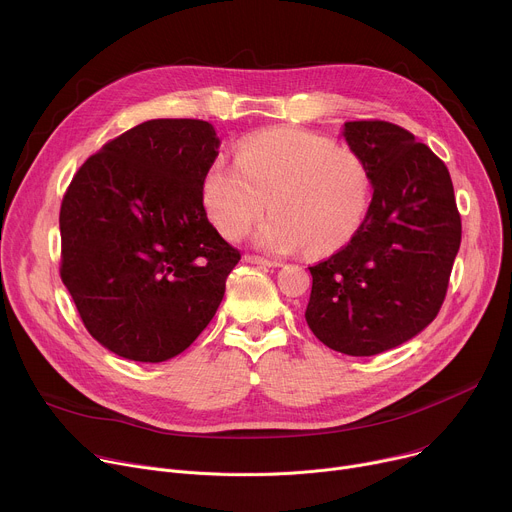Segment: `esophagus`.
<instances>
[{
  "instance_id": "esophagus-1",
  "label": "esophagus",
  "mask_w": 512,
  "mask_h": 512,
  "mask_svg": "<svg viewBox=\"0 0 512 512\" xmlns=\"http://www.w3.org/2000/svg\"><path fill=\"white\" fill-rule=\"evenodd\" d=\"M245 263L261 265V267H279L277 261H269V259H263V257H257V255H245Z\"/></svg>"
}]
</instances>
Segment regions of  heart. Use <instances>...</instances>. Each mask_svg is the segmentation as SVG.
<instances>
[{
  "instance_id": "b5f03b06",
  "label": "heart",
  "mask_w": 512,
  "mask_h": 512,
  "mask_svg": "<svg viewBox=\"0 0 512 512\" xmlns=\"http://www.w3.org/2000/svg\"><path fill=\"white\" fill-rule=\"evenodd\" d=\"M371 194L358 152L294 127L245 137L237 164L218 158L202 178L204 210L229 239H241L267 206L275 210L255 235V245L273 255L306 247L312 255L336 253L358 233Z\"/></svg>"
}]
</instances>
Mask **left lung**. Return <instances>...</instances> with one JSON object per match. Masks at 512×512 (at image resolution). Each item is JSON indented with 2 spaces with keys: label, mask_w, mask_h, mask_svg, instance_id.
Segmentation results:
<instances>
[{
  "label": "left lung",
  "mask_w": 512,
  "mask_h": 512,
  "mask_svg": "<svg viewBox=\"0 0 512 512\" xmlns=\"http://www.w3.org/2000/svg\"><path fill=\"white\" fill-rule=\"evenodd\" d=\"M348 148L367 162L373 200L352 241L310 267L306 322L336 352L391 350L440 312L462 223L446 164L387 121H348Z\"/></svg>",
  "instance_id": "1"
}]
</instances>
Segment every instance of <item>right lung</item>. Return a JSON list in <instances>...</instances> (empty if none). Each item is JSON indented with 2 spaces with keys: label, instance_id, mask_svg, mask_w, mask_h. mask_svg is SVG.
I'll use <instances>...</instances> for the list:
<instances>
[{
  "label": "right lung",
  "instance_id": "1",
  "mask_svg": "<svg viewBox=\"0 0 512 512\" xmlns=\"http://www.w3.org/2000/svg\"><path fill=\"white\" fill-rule=\"evenodd\" d=\"M218 145L208 121H143L105 143L64 194L60 277L85 328L117 356H178L223 302L241 255L202 204Z\"/></svg>",
  "mask_w": 512,
  "mask_h": 512
}]
</instances>
